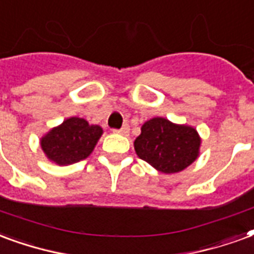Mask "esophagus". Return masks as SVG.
<instances>
[{
	"label": "esophagus",
	"mask_w": 254,
	"mask_h": 254,
	"mask_svg": "<svg viewBox=\"0 0 254 254\" xmlns=\"http://www.w3.org/2000/svg\"><path fill=\"white\" fill-rule=\"evenodd\" d=\"M115 132H118V134H120V135H128L129 127L126 125V126H123V127H122L120 129H115Z\"/></svg>",
	"instance_id": "1"
}]
</instances>
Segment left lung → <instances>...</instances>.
Masks as SVG:
<instances>
[{
	"label": "left lung",
	"mask_w": 254,
	"mask_h": 254,
	"mask_svg": "<svg viewBox=\"0 0 254 254\" xmlns=\"http://www.w3.org/2000/svg\"><path fill=\"white\" fill-rule=\"evenodd\" d=\"M201 138L192 126L153 118L140 127L134 149L140 160L161 173L172 175L193 164L200 154Z\"/></svg>",
	"instance_id": "1"
}]
</instances>
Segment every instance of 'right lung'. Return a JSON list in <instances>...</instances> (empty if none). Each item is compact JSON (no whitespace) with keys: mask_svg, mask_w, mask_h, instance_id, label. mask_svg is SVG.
<instances>
[{"mask_svg":"<svg viewBox=\"0 0 254 254\" xmlns=\"http://www.w3.org/2000/svg\"><path fill=\"white\" fill-rule=\"evenodd\" d=\"M103 128L82 118H68L40 138V147L50 162L66 166L88 158L103 135Z\"/></svg>","mask_w":254,"mask_h":254,"instance_id":"obj_1","label":"right lung"}]
</instances>
